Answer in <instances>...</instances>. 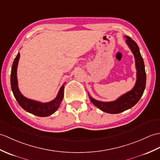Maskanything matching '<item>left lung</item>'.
Segmentation results:
<instances>
[{"label": "left lung", "mask_w": 160, "mask_h": 160, "mask_svg": "<svg viewBox=\"0 0 160 160\" xmlns=\"http://www.w3.org/2000/svg\"><path fill=\"white\" fill-rule=\"evenodd\" d=\"M126 43L134 55L137 79L135 86L131 91L121 95L117 100L110 102L98 101L89 95V99L93 104L103 112L110 114H118L131 108L136 105L142 97L146 87V72L144 69V61L140 54L137 43L129 37L125 36Z\"/></svg>", "instance_id": "obj_1"}]
</instances>
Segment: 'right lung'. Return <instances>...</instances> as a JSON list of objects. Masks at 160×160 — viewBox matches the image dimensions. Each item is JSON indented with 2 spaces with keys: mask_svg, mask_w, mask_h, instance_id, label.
Wrapping results in <instances>:
<instances>
[{
  "mask_svg": "<svg viewBox=\"0 0 160 160\" xmlns=\"http://www.w3.org/2000/svg\"><path fill=\"white\" fill-rule=\"evenodd\" d=\"M20 57V53L18 52L16 58L14 59L12 68V72H11V87H12V90L15 98L16 99L19 105L27 112L38 117H44L50 116L57 111L61 104L63 96H64V84L65 83L63 84L61 87L57 98L51 102L42 103L25 98L20 92L18 86L17 68Z\"/></svg>",
  "mask_w": 160,
  "mask_h": 160,
  "instance_id": "add662e5",
  "label": "right lung"
}]
</instances>
